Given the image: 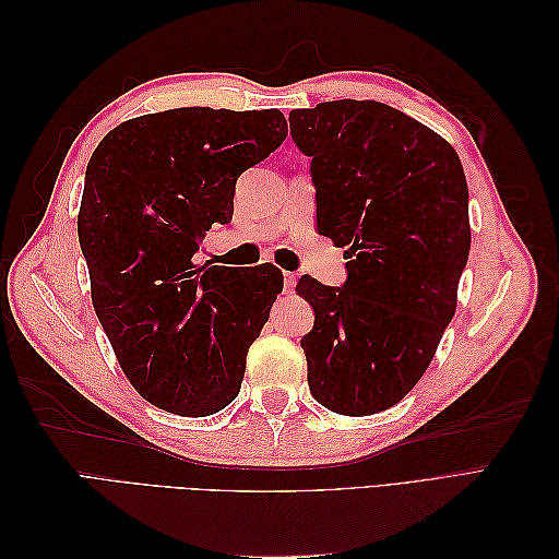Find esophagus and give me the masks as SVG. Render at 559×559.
Here are the masks:
<instances>
[{
  "label": "esophagus",
  "instance_id": "1",
  "mask_svg": "<svg viewBox=\"0 0 559 559\" xmlns=\"http://www.w3.org/2000/svg\"><path fill=\"white\" fill-rule=\"evenodd\" d=\"M296 273H284V292H292L296 286Z\"/></svg>",
  "mask_w": 559,
  "mask_h": 559
}]
</instances>
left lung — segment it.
I'll use <instances>...</instances> for the list:
<instances>
[{"instance_id":"left-lung-1","label":"left lung","mask_w":559,"mask_h":559,"mask_svg":"<svg viewBox=\"0 0 559 559\" xmlns=\"http://www.w3.org/2000/svg\"><path fill=\"white\" fill-rule=\"evenodd\" d=\"M310 156L317 228L347 247V282L300 277L314 310L302 335L312 396L337 415L392 408L429 368L468 261V186L456 151L376 99L289 114Z\"/></svg>"}]
</instances>
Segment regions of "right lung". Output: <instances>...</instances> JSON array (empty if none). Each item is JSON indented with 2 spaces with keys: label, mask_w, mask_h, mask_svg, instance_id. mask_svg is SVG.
<instances>
[{
  "label": "right lung",
  "mask_w": 559,
  "mask_h": 559,
  "mask_svg": "<svg viewBox=\"0 0 559 559\" xmlns=\"http://www.w3.org/2000/svg\"><path fill=\"white\" fill-rule=\"evenodd\" d=\"M286 140L280 109L181 107L114 128L93 151L79 210L91 296L118 364L160 411L207 417L238 396L284 277L195 265L230 224L238 177Z\"/></svg>",
  "instance_id": "obj_1"
}]
</instances>
